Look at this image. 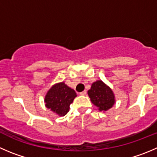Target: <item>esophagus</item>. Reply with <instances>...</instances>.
Returning a JSON list of instances; mask_svg holds the SVG:
<instances>
[{"label": "esophagus", "instance_id": "1", "mask_svg": "<svg viewBox=\"0 0 157 157\" xmlns=\"http://www.w3.org/2000/svg\"><path fill=\"white\" fill-rule=\"evenodd\" d=\"M86 94H87V92H86V91H83V92H80V95H86Z\"/></svg>", "mask_w": 157, "mask_h": 157}]
</instances>
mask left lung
Instances as JSON below:
<instances>
[{
    "label": "left lung",
    "mask_w": 157,
    "mask_h": 157,
    "mask_svg": "<svg viewBox=\"0 0 157 157\" xmlns=\"http://www.w3.org/2000/svg\"><path fill=\"white\" fill-rule=\"evenodd\" d=\"M88 95L92 103L100 111H107L115 103V96L113 91L102 81L92 83Z\"/></svg>",
    "instance_id": "1"
}]
</instances>
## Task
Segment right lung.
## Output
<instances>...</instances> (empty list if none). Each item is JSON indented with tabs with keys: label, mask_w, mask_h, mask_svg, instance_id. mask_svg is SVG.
<instances>
[{
	"label": "right lung",
	"mask_w": 157,
	"mask_h": 157,
	"mask_svg": "<svg viewBox=\"0 0 157 157\" xmlns=\"http://www.w3.org/2000/svg\"><path fill=\"white\" fill-rule=\"evenodd\" d=\"M76 97L73 89L64 82L52 86L48 92L44 102L45 106L60 116H64L69 111V106Z\"/></svg>",
	"instance_id": "right-lung-1"
}]
</instances>
